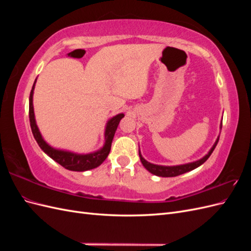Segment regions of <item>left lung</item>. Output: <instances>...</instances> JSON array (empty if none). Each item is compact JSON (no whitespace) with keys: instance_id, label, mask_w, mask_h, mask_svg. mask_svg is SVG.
I'll return each instance as SVG.
<instances>
[{"instance_id":"1","label":"left lung","mask_w":251,"mask_h":251,"mask_svg":"<svg viewBox=\"0 0 251 251\" xmlns=\"http://www.w3.org/2000/svg\"><path fill=\"white\" fill-rule=\"evenodd\" d=\"M218 141H219V138L217 139L216 143L214 144V147L211 148V150L208 151V154L206 156H204L198 161L187 163V164L176 165V166H162V165H156V164H151V163L148 162L146 159H143V157L140 154V151H139V157H140L141 163L150 173L154 174V175H156V176H159V177H176V176H179V175H182V174L187 173L189 171L195 170L196 168H198V166H200L201 164H203L205 161H206L209 158V156L211 155L212 151H214L215 148L217 147Z\"/></svg>"}]
</instances>
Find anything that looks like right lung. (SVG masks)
<instances>
[{
  "label": "right lung",
  "mask_w": 251,
  "mask_h": 251,
  "mask_svg": "<svg viewBox=\"0 0 251 251\" xmlns=\"http://www.w3.org/2000/svg\"><path fill=\"white\" fill-rule=\"evenodd\" d=\"M35 81L33 83L32 90L31 92H30V97H29V120H30V126H31L33 137L36 140L37 144L40 146V148L49 157H51L53 160L56 161L58 164L64 166L65 169L69 171L83 172V171H89V170L97 168V166H100L105 160V158L108 157L110 153L112 140L117 130L120 119L125 116L124 114H118V115L114 116L108 121L107 126H105V133H104L105 143L101 150L95 151V153H91L87 155H78V154L71 153V151L55 150L51 148L50 146H48V144L44 141L39 128H37V126L35 124L33 103H32V95H33Z\"/></svg>",
  "instance_id": "obj_1"
}]
</instances>
